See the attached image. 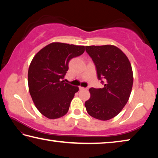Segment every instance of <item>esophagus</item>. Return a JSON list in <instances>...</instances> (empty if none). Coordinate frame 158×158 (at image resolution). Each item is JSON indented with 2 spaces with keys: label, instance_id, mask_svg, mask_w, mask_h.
<instances>
[{
  "label": "esophagus",
  "instance_id": "1",
  "mask_svg": "<svg viewBox=\"0 0 158 158\" xmlns=\"http://www.w3.org/2000/svg\"><path fill=\"white\" fill-rule=\"evenodd\" d=\"M87 89H88L87 88H84V87H81V86L79 87V90H87Z\"/></svg>",
  "mask_w": 158,
  "mask_h": 158
}]
</instances>
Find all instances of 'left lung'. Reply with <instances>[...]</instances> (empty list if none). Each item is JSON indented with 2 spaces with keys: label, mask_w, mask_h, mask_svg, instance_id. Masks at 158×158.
<instances>
[{
  "label": "left lung",
  "mask_w": 158,
  "mask_h": 158,
  "mask_svg": "<svg viewBox=\"0 0 158 158\" xmlns=\"http://www.w3.org/2000/svg\"><path fill=\"white\" fill-rule=\"evenodd\" d=\"M85 51L95 63L98 78L105 81L102 89H89L85 109L95 118L107 121L117 116L129 100L133 84L132 66L127 56L114 45L86 46Z\"/></svg>",
  "instance_id": "8db88e82"
}]
</instances>
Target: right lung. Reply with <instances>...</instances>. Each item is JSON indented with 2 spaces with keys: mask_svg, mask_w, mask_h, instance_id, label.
<instances>
[{
  "mask_svg": "<svg viewBox=\"0 0 158 158\" xmlns=\"http://www.w3.org/2000/svg\"><path fill=\"white\" fill-rule=\"evenodd\" d=\"M84 51V46L52 42L33 57L28 73L29 92L37 110L45 117L56 119L68 113L79 88L63 79L69 61Z\"/></svg>",
  "mask_w": 158,
  "mask_h": 158,
  "instance_id": "obj_1",
  "label": "right lung"
}]
</instances>
